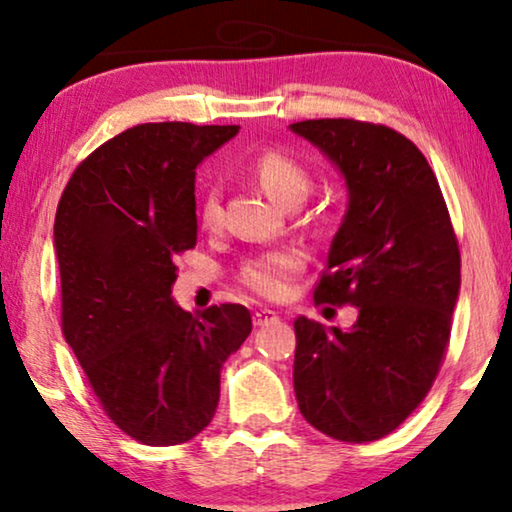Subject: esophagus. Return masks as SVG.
Returning a JSON list of instances; mask_svg holds the SVG:
<instances>
[{"label":"esophagus","instance_id":"34e87169","mask_svg":"<svg viewBox=\"0 0 512 512\" xmlns=\"http://www.w3.org/2000/svg\"><path fill=\"white\" fill-rule=\"evenodd\" d=\"M277 319H279L277 312H272V310L254 312V326H270V324H275Z\"/></svg>","mask_w":512,"mask_h":512}]
</instances>
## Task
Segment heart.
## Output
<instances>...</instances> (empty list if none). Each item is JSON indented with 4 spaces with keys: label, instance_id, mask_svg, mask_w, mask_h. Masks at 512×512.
Instances as JSON below:
<instances>
[{
    "label": "heart",
    "instance_id": "obj_1",
    "mask_svg": "<svg viewBox=\"0 0 512 512\" xmlns=\"http://www.w3.org/2000/svg\"><path fill=\"white\" fill-rule=\"evenodd\" d=\"M254 172L272 198L293 205L303 202L312 186V174L305 163L293 158L291 153L270 149L254 160ZM200 223L207 230H219L223 226V202L216 186L207 188L200 200ZM303 268V256L293 249L268 251L251 258L242 265V282L258 296L277 300L286 296L289 284L296 272Z\"/></svg>",
    "mask_w": 512,
    "mask_h": 512
}]
</instances>
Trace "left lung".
<instances>
[{"label":"left lung","instance_id":"obj_1","mask_svg":"<svg viewBox=\"0 0 512 512\" xmlns=\"http://www.w3.org/2000/svg\"><path fill=\"white\" fill-rule=\"evenodd\" d=\"M289 128L347 186L314 300L359 310L349 331L296 319L293 389L314 429L370 443L403 424L436 380L461 286L457 237L436 174L410 139L352 118Z\"/></svg>","mask_w":512,"mask_h":512}]
</instances>
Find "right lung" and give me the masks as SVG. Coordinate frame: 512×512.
Instances as JSON below:
<instances>
[{
    "instance_id": "obj_1",
    "label": "right lung",
    "mask_w": 512,
    "mask_h": 512,
    "mask_svg": "<svg viewBox=\"0 0 512 512\" xmlns=\"http://www.w3.org/2000/svg\"><path fill=\"white\" fill-rule=\"evenodd\" d=\"M240 125L144 123L76 167L53 226L62 333L118 429L179 445L212 422L221 368L251 333L244 305L186 312L174 256L198 242L195 170Z\"/></svg>"
}]
</instances>
